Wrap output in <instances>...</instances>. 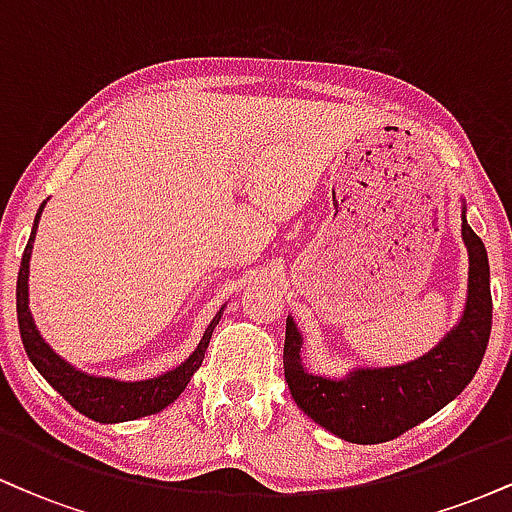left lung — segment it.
I'll list each match as a JSON object with an SVG mask.
<instances>
[{
    "label": "left lung",
    "mask_w": 512,
    "mask_h": 512,
    "mask_svg": "<svg viewBox=\"0 0 512 512\" xmlns=\"http://www.w3.org/2000/svg\"><path fill=\"white\" fill-rule=\"evenodd\" d=\"M462 238L469 252L467 305L460 325L431 354L407 366L354 370L346 380L308 373L301 363V334L289 317L284 375L291 397L315 424L349 443H385L419 426L472 383L491 334L489 257L462 211Z\"/></svg>",
    "instance_id": "1"
}]
</instances>
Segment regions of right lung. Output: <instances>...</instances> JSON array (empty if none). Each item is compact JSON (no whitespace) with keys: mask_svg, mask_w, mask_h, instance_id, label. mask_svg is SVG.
<instances>
[{"mask_svg":"<svg viewBox=\"0 0 512 512\" xmlns=\"http://www.w3.org/2000/svg\"><path fill=\"white\" fill-rule=\"evenodd\" d=\"M43 207L45 202L40 204L38 214H35L31 238H28V245L21 257L19 281H16V315H19L23 349H26L31 363L76 411H81L88 419L101 421V424L134 421L166 409L170 402H175V399L182 395V390L190 383L195 370L202 366L211 332L219 325L223 310H219L214 320H211V325L207 327V332H204L195 354L187 358L182 366L161 375V378L142 380V383H120V380L113 378H93V375H86L81 373V370L72 368L45 344V339L40 337L38 330H35L31 308H28V262H31L35 228H38V219L40 214H43Z\"/></svg>","mask_w":512,"mask_h":512,"instance_id":"obj_1","label":"right lung"}]
</instances>
